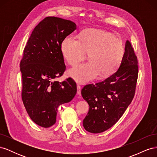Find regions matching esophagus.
Segmentation results:
<instances>
[{
  "label": "esophagus",
  "instance_id": "esophagus-1",
  "mask_svg": "<svg viewBox=\"0 0 157 157\" xmlns=\"http://www.w3.org/2000/svg\"><path fill=\"white\" fill-rule=\"evenodd\" d=\"M77 94L78 95H80V93H81V88H82V86H80V85H77Z\"/></svg>",
  "mask_w": 157,
  "mask_h": 157
}]
</instances>
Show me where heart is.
<instances>
[{
    "label": "heart",
    "instance_id": "obj_1",
    "mask_svg": "<svg viewBox=\"0 0 157 157\" xmlns=\"http://www.w3.org/2000/svg\"><path fill=\"white\" fill-rule=\"evenodd\" d=\"M61 54L67 63L75 65L69 71L75 81L85 83L99 77H107L119 67L124 54L122 42L112 33L98 29H86L80 33L78 39L71 35L65 36L61 43Z\"/></svg>",
    "mask_w": 157,
    "mask_h": 157
}]
</instances>
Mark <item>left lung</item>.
<instances>
[{
	"instance_id": "obj_1",
	"label": "left lung",
	"mask_w": 157,
	"mask_h": 157,
	"mask_svg": "<svg viewBox=\"0 0 157 157\" xmlns=\"http://www.w3.org/2000/svg\"><path fill=\"white\" fill-rule=\"evenodd\" d=\"M137 76V56L127 40L123 59L116 72L101 82L87 84L82 89V96L90 106L83 120L85 130L98 134L116 124L134 97Z\"/></svg>"
}]
</instances>
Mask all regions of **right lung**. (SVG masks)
Listing matches in <instances>:
<instances>
[{
    "mask_svg": "<svg viewBox=\"0 0 157 157\" xmlns=\"http://www.w3.org/2000/svg\"><path fill=\"white\" fill-rule=\"evenodd\" d=\"M77 25L70 20L46 17L33 29L20 61L22 101L31 120L49 128L56 122L58 107L71 101L77 94L71 78L59 82L66 67L60 46Z\"/></svg>",
    "mask_w": 157,
    "mask_h": 157,
    "instance_id": "add662e5",
    "label": "right lung"
}]
</instances>
